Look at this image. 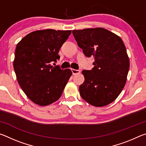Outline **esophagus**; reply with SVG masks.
Masks as SVG:
<instances>
[{
	"label": "esophagus",
	"mask_w": 146,
	"mask_h": 146,
	"mask_svg": "<svg viewBox=\"0 0 146 146\" xmlns=\"http://www.w3.org/2000/svg\"><path fill=\"white\" fill-rule=\"evenodd\" d=\"M71 71H72L73 75H76V74L80 73V71L78 70H74V69H71Z\"/></svg>",
	"instance_id": "obj_1"
}]
</instances>
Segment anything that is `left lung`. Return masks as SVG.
Masks as SVG:
<instances>
[{
  "mask_svg": "<svg viewBox=\"0 0 146 146\" xmlns=\"http://www.w3.org/2000/svg\"><path fill=\"white\" fill-rule=\"evenodd\" d=\"M78 46L84 55L93 56L91 70H83L84 82L80 86L84 100L96 107L113 102L125 84L129 59L120 36L102 28L73 30Z\"/></svg>",
  "mask_w": 146,
  "mask_h": 146,
  "instance_id": "8db88e82",
  "label": "left lung"
}]
</instances>
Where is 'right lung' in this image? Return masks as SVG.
<instances>
[{
  "mask_svg": "<svg viewBox=\"0 0 146 146\" xmlns=\"http://www.w3.org/2000/svg\"><path fill=\"white\" fill-rule=\"evenodd\" d=\"M71 33V30H37L17 44L13 61L17 81L36 104L45 106L57 100L72 75L70 69L51 65L60 58L58 51Z\"/></svg>",
  "mask_w": 146,
  "mask_h": 146,
  "instance_id": "obj_1",
  "label": "right lung"
}]
</instances>
